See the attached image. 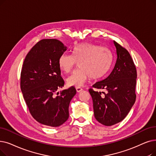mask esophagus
Listing matches in <instances>:
<instances>
[{
    "label": "esophagus",
    "mask_w": 156,
    "mask_h": 156,
    "mask_svg": "<svg viewBox=\"0 0 156 156\" xmlns=\"http://www.w3.org/2000/svg\"><path fill=\"white\" fill-rule=\"evenodd\" d=\"M76 89L77 92H80L82 90V88H81V87H76Z\"/></svg>",
    "instance_id": "obj_1"
}]
</instances>
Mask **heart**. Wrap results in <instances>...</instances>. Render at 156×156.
<instances>
[{
	"instance_id": "1",
	"label": "heart",
	"mask_w": 156,
	"mask_h": 156,
	"mask_svg": "<svg viewBox=\"0 0 156 156\" xmlns=\"http://www.w3.org/2000/svg\"><path fill=\"white\" fill-rule=\"evenodd\" d=\"M72 53L73 55L63 53L58 59L60 69L65 73H69L79 62L80 69L67 79V83L70 86L82 87L90 77L92 80L102 78L112 66L111 51L97 44H80L74 47Z\"/></svg>"
}]
</instances>
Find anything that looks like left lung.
I'll list each match as a JSON object with an SVG mask.
<instances>
[{
  "mask_svg": "<svg viewBox=\"0 0 156 156\" xmlns=\"http://www.w3.org/2000/svg\"><path fill=\"white\" fill-rule=\"evenodd\" d=\"M117 60L110 74L106 79L92 85L89 89L92 98L94 117L99 123L111 126L123 120L136 101L135 88L136 69L128 51L113 41Z\"/></svg>",
  "mask_w": 156,
  "mask_h": 156,
  "instance_id": "obj_1",
  "label": "left lung"
}]
</instances>
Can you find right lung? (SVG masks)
Here are the masks:
<instances>
[{"label": "right lung", "instance_id": "add662e5", "mask_svg": "<svg viewBox=\"0 0 156 156\" xmlns=\"http://www.w3.org/2000/svg\"><path fill=\"white\" fill-rule=\"evenodd\" d=\"M66 50L58 39H42L22 65L20 87L29 112L38 122L50 127H58L68 119L70 101L76 94L73 86L58 92L64 85L58 59Z\"/></svg>", "mask_w": 156, "mask_h": 156}]
</instances>
